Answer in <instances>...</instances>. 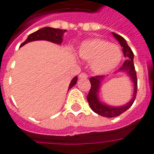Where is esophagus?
<instances>
[{
    "label": "esophagus",
    "instance_id": "esophagus-1",
    "mask_svg": "<svg viewBox=\"0 0 154 154\" xmlns=\"http://www.w3.org/2000/svg\"><path fill=\"white\" fill-rule=\"evenodd\" d=\"M87 77H88V76H87V74L85 73V72H82V73H81L80 75H79V78H80V79H87Z\"/></svg>",
    "mask_w": 154,
    "mask_h": 154
}]
</instances>
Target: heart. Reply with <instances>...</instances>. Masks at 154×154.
<instances>
[{
  "label": "heart",
  "instance_id": "1",
  "mask_svg": "<svg viewBox=\"0 0 154 154\" xmlns=\"http://www.w3.org/2000/svg\"><path fill=\"white\" fill-rule=\"evenodd\" d=\"M78 55L91 61V70L100 75L113 71L122 60V51L117 44L99 38L84 41L78 48Z\"/></svg>",
  "mask_w": 154,
  "mask_h": 154
}]
</instances>
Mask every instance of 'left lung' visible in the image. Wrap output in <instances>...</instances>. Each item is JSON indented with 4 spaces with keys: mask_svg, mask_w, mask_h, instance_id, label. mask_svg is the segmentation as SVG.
Masks as SVG:
<instances>
[{
    "mask_svg": "<svg viewBox=\"0 0 154 154\" xmlns=\"http://www.w3.org/2000/svg\"><path fill=\"white\" fill-rule=\"evenodd\" d=\"M112 35L119 42L120 46L123 48L124 55L127 58V60H125L122 67L119 68L117 72H125L130 77L132 82L134 83V92H133L131 100H129V102H127L125 105H123L120 106H113L107 105L100 101L99 98V91L101 87V83L103 81H105L106 77L96 76V77H91L90 82L91 87L89 93L87 95V101L89 103V106L95 113L104 116V117H108V118L119 116V115L126 111L133 105L134 101L135 100L136 94H137V76H136L135 68L134 65V54L131 48L129 47L126 40L122 36L116 35L115 33H112Z\"/></svg>",
    "mask_w": 154,
    "mask_h": 154,
    "instance_id": "obj_1",
    "label": "left lung"
}]
</instances>
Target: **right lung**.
<instances>
[{
    "instance_id": "obj_1",
    "label": "right lung",
    "mask_w": 154,
    "mask_h": 154,
    "mask_svg": "<svg viewBox=\"0 0 154 154\" xmlns=\"http://www.w3.org/2000/svg\"><path fill=\"white\" fill-rule=\"evenodd\" d=\"M67 32L66 29H54L51 27H44L40 29H38L37 31L32 33L29 35L27 39L21 44L20 47L24 46L25 44H28L29 42L36 40H47L52 43L57 44H61L63 40V35ZM77 82V77H75L72 78V80L71 81L69 84L68 90L71 89L73 87L74 85H76Z\"/></svg>"
}]
</instances>
